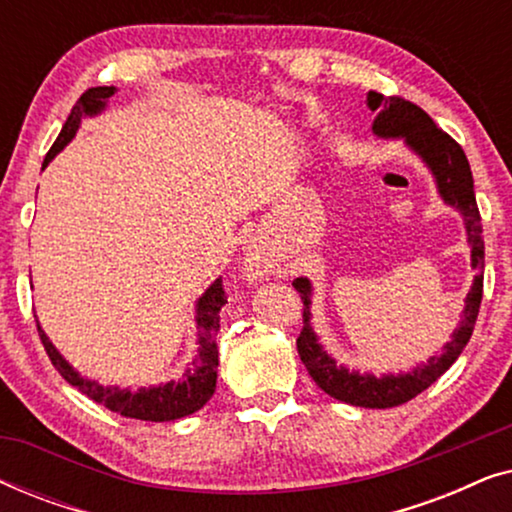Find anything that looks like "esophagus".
<instances>
[{"label":"esophagus","instance_id":"esophagus-1","mask_svg":"<svg viewBox=\"0 0 512 512\" xmlns=\"http://www.w3.org/2000/svg\"><path fill=\"white\" fill-rule=\"evenodd\" d=\"M244 272H247V277L251 279H258L263 277L265 272H268V265H265V258L258 249H251L247 254V263H244Z\"/></svg>","mask_w":512,"mask_h":512}]
</instances>
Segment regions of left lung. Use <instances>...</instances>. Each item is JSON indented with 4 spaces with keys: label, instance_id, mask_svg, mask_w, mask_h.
I'll return each instance as SVG.
<instances>
[{
    "label": "left lung",
    "instance_id": "1",
    "mask_svg": "<svg viewBox=\"0 0 512 512\" xmlns=\"http://www.w3.org/2000/svg\"><path fill=\"white\" fill-rule=\"evenodd\" d=\"M368 109L373 111V132L380 139H403V144L429 167L436 181L438 195L445 205L457 209L464 216V228L471 247V265L478 270L473 277L471 291L466 293V305L461 310V321L454 328L452 340L443 347V352L433 354L422 366L412 368L410 373H359L340 366L321 345L312 328V282L307 277H298L293 286L303 298V331L298 338V354L305 363L312 380L326 391L328 396L338 398L342 403L356 405V408H396L408 403L410 398L429 389L454 361L464 352L473 335L475 319L480 312L482 300V270H485V240H482L480 212L475 202L473 174L468 165L466 153L454 139L433 123V118L403 97H384L375 90L368 93Z\"/></svg>",
    "mask_w": 512,
    "mask_h": 512
}]
</instances>
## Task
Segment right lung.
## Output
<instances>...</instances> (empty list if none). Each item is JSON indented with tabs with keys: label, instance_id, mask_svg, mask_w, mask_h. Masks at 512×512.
Wrapping results in <instances>:
<instances>
[{
	"label": "right lung",
	"instance_id": "add662e5",
	"mask_svg": "<svg viewBox=\"0 0 512 512\" xmlns=\"http://www.w3.org/2000/svg\"><path fill=\"white\" fill-rule=\"evenodd\" d=\"M116 93L114 86H100V88H88L86 93L79 97V102L74 104L72 114H69L67 123L62 125V132L55 139L51 151L46 153L44 165L41 170L48 167V163L58 156V153L65 149V146L72 142L76 130L83 118L97 116L107 109V102L111 95ZM226 291L221 286V277L214 279L209 284V289L202 293L195 303V326H198V352L188 363L181 380H170L165 384H158V387H142L132 391L130 387H104L97 380H88L83 377L79 370H76L72 363H69L65 356H62L44 328L39 326L41 342H44L48 359L58 373L65 377V380L86 394L90 401L102 403L104 408L111 412H118L123 417L142 419V422H174V419H181L186 415H193L198 412L202 405H205L209 398L214 396L216 389V368H219V349H216V331H219V312L221 307L226 305Z\"/></svg>",
	"mask_w": 512,
	"mask_h": 512
}]
</instances>
